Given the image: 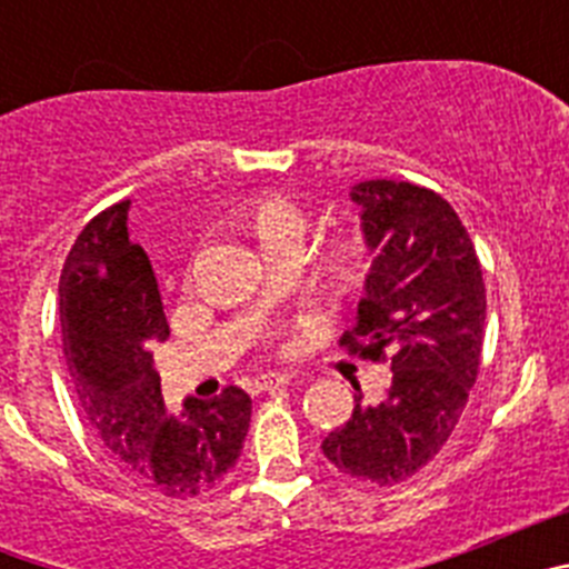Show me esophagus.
Instances as JSON below:
<instances>
[{
    "mask_svg": "<svg viewBox=\"0 0 569 569\" xmlns=\"http://www.w3.org/2000/svg\"><path fill=\"white\" fill-rule=\"evenodd\" d=\"M293 381V376L288 373H264L261 379H256V390L264 393V390H276V387H288Z\"/></svg>",
    "mask_w": 569,
    "mask_h": 569,
    "instance_id": "esophagus-1",
    "label": "esophagus"
}]
</instances>
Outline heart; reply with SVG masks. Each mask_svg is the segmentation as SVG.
<instances>
[{
    "mask_svg": "<svg viewBox=\"0 0 569 569\" xmlns=\"http://www.w3.org/2000/svg\"><path fill=\"white\" fill-rule=\"evenodd\" d=\"M241 224L250 239L259 244L261 256L296 259L308 236V213L288 196H261L241 213ZM308 261V284L328 299H341L361 281L365 273V248L350 233H330L305 256Z\"/></svg>",
    "mask_w": 569,
    "mask_h": 569,
    "instance_id": "1",
    "label": "heart"
}]
</instances>
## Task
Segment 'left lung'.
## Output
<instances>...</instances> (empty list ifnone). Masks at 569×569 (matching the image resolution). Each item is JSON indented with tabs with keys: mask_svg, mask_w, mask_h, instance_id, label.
I'll list each match as a JSON object with an SVG mask.
<instances>
[{
	"mask_svg": "<svg viewBox=\"0 0 569 569\" xmlns=\"http://www.w3.org/2000/svg\"><path fill=\"white\" fill-rule=\"evenodd\" d=\"M350 199L373 264L341 345L373 361L390 356L393 381L379 405L356 396L321 453L350 479L385 487L419 472L459 425L479 376L487 296L470 236L439 193L370 179Z\"/></svg>",
	"mask_w": 569,
	"mask_h": 569,
	"instance_id": "1",
	"label": "left lung"
}]
</instances>
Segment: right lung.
<instances>
[{"label":"right lung","instance_id":"obj_1","mask_svg":"<svg viewBox=\"0 0 569 569\" xmlns=\"http://www.w3.org/2000/svg\"><path fill=\"white\" fill-rule=\"evenodd\" d=\"M130 199L90 219L64 259L59 321L79 405L108 453L170 499L222 485L250 427V396L224 387L168 413L153 341L170 336L150 259L128 230Z\"/></svg>","mask_w":569,"mask_h":569}]
</instances>
